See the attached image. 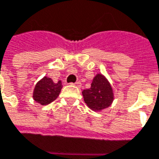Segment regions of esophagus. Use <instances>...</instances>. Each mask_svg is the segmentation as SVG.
I'll use <instances>...</instances> for the list:
<instances>
[{"label": "esophagus", "instance_id": "1", "mask_svg": "<svg viewBox=\"0 0 159 159\" xmlns=\"http://www.w3.org/2000/svg\"><path fill=\"white\" fill-rule=\"evenodd\" d=\"M73 84H74L75 86H76V87H81V85H82L81 82H75V83H74Z\"/></svg>", "mask_w": 159, "mask_h": 159}]
</instances>
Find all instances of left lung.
Listing matches in <instances>:
<instances>
[{
  "label": "left lung",
  "mask_w": 159,
  "mask_h": 159,
  "mask_svg": "<svg viewBox=\"0 0 159 159\" xmlns=\"http://www.w3.org/2000/svg\"><path fill=\"white\" fill-rule=\"evenodd\" d=\"M87 107L93 111H101L111 106L114 100L112 86L107 79L101 74L96 75L89 89L82 92Z\"/></svg>",
  "instance_id": "8db88e82"
}]
</instances>
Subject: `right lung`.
Masks as SVG:
<instances>
[{
    "instance_id": "right-lung-1",
    "label": "right lung",
    "mask_w": 159,
    "mask_h": 159,
    "mask_svg": "<svg viewBox=\"0 0 159 159\" xmlns=\"http://www.w3.org/2000/svg\"><path fill=\"white\" fill-rule=\"evenodd\" d=\"M63 87L62 82L54 83L50 77L44 76L36 84L34 91V99L42 106H45L54 101Z\"/></svg>"
}]
</instances>
